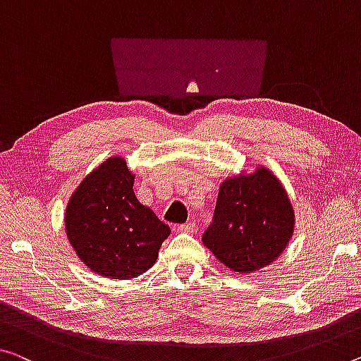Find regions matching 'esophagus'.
Wrapping results in <instances>:
<instances>
[{"label":"esophagus","instance_id":"obj_1","mask_svg":"<svg viewBox=\"0 0 361 361\" xmlns=\"http://www.w3.org/2000/svg\"><path fill=\"white\" fill-rule=\"evenodd\" d=\"M195 231H197V227H195V223H193V221H188V223L179 226V232H187V234H193Z\"/></svg>","mask_w":361,"mask_h":361}]
</instances>
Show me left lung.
I'll return each mask as SVG.
<instances>
[{"label":"left lung","instance_id":"8db88e82","mask_svg":"<svg viewBox=\"0 0 361 361\" xmlns=\"http://www.w3.org/2000/svg\"><path fill=\"white\" fill-rule=\"evenodd\" d=\"M295 226L293 207L281 180L259 166L219 187L213 223L202 240L237 274L253 273L281 257Z\"/></svg>","mask_w":361,"mask_h":361}]
</instances>
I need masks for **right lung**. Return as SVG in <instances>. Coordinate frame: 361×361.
<instances>
[{
  "label": "right lung",
  "mask_w": 361,
  "mask_h": 361,
  "mask_svg": "<svg viewBox=\"0 0 361 361\" xmlns=\"http://www.w3.org/2000/svg\"><path fill=\"white\" fill-rule=\"evenodd\" d=\"M135 176L121 157H111L88 174L69 198L66 235L93 273L127 281L152 268L168 224L138 202Z\"/></svg>",
  "instance_id": "obj_1"
}]
</instances>
